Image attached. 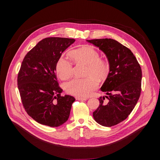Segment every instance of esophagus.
I'll return each mask as SVG.
<instances>
[{
  "mask_svg": "<svg viewBox=\"0 0 160 160\" xmlns=\"http://www.w3.org/2000/svg\"><path fill=\"white\" fill-rule=\"evenodd\" d=\"M76 99L77 100H79V101H85L87 99V98H82V97H76Z\"/></svg>",
  "mask_w": 160,
  "mask_h": 160,
  "instance_id": "esophagus-1",
  "label": "esophagus"
}]
</instances>
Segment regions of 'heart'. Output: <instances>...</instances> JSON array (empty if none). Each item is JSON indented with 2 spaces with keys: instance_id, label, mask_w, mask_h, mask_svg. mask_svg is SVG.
I'll use <instances>...</instances> for the list:
<instances>
[{
  "instance_id": "heart-1",
  "label": "heart",
  "mask_w": 160,
  "mask_h": 160,
  "mask_svg": "<svg viewBox=\"0 0 160 160\" xmlns=\"http://www.w3.org/2000/svg\"><path fill=\"white\" fill-rule=\"evenodd\" d=\"M72 59L77 63L87 64L85 73L87 78H75L65 85L66 92L78 97H88L93 93L98 87V80L105 79L109 72L108 62L100 59L99 53L92 46L86 45L73 50L70 52ZM56 70L58 77L66 80L74 75L72 62L66 57L61 56L58 61Z\"/></svg>"
}]
</instances>
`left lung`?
I'll use <instances>...</instances> for the list:
<instances>
[{"label":"left lung","instance_id":"8db88e82","mask_svg":"<svg viewBox=\"0 0 160 160\" xmlns=\"http://www.w3.org/2000/svg\"><path fill=\"white\" fill-rule=\"evenodd\" d=\"M106 56L109 73L101 88L109 96L99 99V106L93 112L96 122L104 127L125 120L138 102L141 92L142 70L132 51L111 38L87 40Z\"/></svg>","mask_w":160,"mask_h":160}]
</instances>
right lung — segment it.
Masks as SVG:
<instances>
[{
	"instance_id": "1",
	"label": "right lung",
	"mask_w": 160,
	"mask_h": 160,
	"mask_svg": "<svg viewBox=\"0 0 160 160\" xmlns=\"http://www.w3.org/2000/svg\"><path fill=\"white\" fill-rule=\"evenodd\" d=\"M73 38L48 37L40 40L25 56L18 75V87L22 106L37 122L57 127L69 118L73 96H62L56 66Z\"/></svg>"
}]
</instances>
